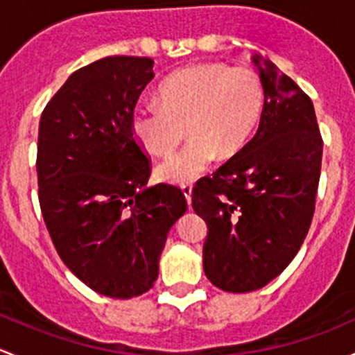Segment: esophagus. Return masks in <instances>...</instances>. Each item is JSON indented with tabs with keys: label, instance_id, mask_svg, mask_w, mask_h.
Returning a JSON list of instances; mask_svg holds the SVG:
<instances>
[{
	"label": "esophagus",
	"instance_id": "obj_1",
	"mask_svg": "<svg viewBox=\"0 0 355 355\" xmlns=\"http://www.w3.org/2000/svg\"><path fill=\"white\" fill-rule=\"evenodd\" d=\"M181 189L182 193H184L186 200H188V205L191 202V191H193V186L191 184H181Z\"/></svg>",
	"mask_w": 355,
	"mask_h": 355
}]
</instances>
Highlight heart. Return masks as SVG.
<instances>
[{
  "mask_svg": "<svg viewBox=\"0 0 355 355\" xmlns=\"http://www.w3.org/2000/svg\"><path fill=\"white\" fill-rule=\"evenodd\" d=\"M265 102L261 78L250 68L203 63L173 73L159 89V102L133 109L131 131L138 144L155 155L178 147L186 130L189 140L157 167L169 182L202 176L217 155H236L259 121Z\"/></svg>",
  "mask_w": 355,
  "mask_h": 355,
  "instance_id": "obj_1",
  "label": "heart"
}]
</instances>
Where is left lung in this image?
<instances>
[{
    "instance_id": "8db88e82",
    "label": "left lung",
    "mask_w": 355,
    "mask_h": 355,
    "mask_svg": "<svg viewBox=\"0 0 355 355\" xmlns=\"http://www.w3.org/2000/svg\"><path fill=\"white\" fill-rule=\"evenodd\" d=\"M253 61L265 90L257 135L191 193L208 225L205 275L225 292L257 291L287 268L311 225L321 173L311 98L275 64Z\"/></svg>"
}]
</instances>
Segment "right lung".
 I'll return each mask as SVG.
<instances>
[{
  "label": "right lung",
  "mask_w": 355,
  "mask_h": 355,
  "mask_svg": "<svg viewBox=\"0 0 355 355\" xmlns=\"http://www.w3.org/2000/svg\"><path fill=\"white\" fill-rule=\"evenodd\" d=\"M152 68L150 58L107 56L76 69L39 123V203L54 248L114 299L150 291L167 232L188 208L178 186H145L152 167L131 114Z\"/></svg>",
  "instance_id": "1"
}]
</instances>
